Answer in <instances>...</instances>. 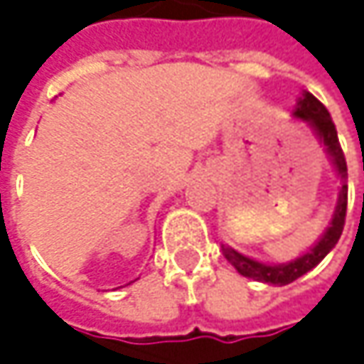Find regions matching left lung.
<instances>
[{"mask_svg":"<svg viewBox=\"0 0 364 364\" xmlns=\"http://www.w3.org/2000/svg\"><path fill=\"white\" fill-rule=\"evenodd\" d=\"M294 117L306 121L314 129V134L325 144V151L331 157L333 167L338 171L341 188L340 195H338V205H336L333 218H331V224L327 226L323 237L310 250L306 251L304 255L296 257V259L287 262V264H262L257 259H251L247 255L235 251L232 247L222 245V251H224L226 259L237 268L239 274H243L247 279H253V281H259V283L279 285V287L281 285H289L296 279H299L301 274L310 272L329 251L336 247V243L340 241L343 224H346V207H348V184H346L348 167H346V157H343V151H341L340 140H338V129H336V123L331 121V114L323 107V102H318L310 92H304L301 98L297 100Z\"/></svg>","mask_w":364,"mask_h":364,"instance_id":"8db88e82","label":"left lung"}]
</instances>
